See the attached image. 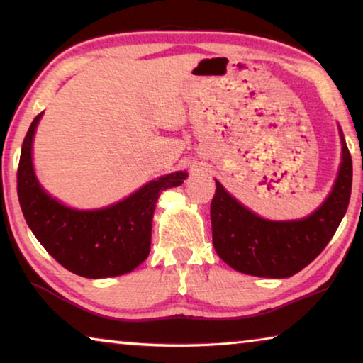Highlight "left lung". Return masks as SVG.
I'll return each mask as SVG.
<instances>
[{"label":"left lung","instance_id":"obj_1","mask_svg":"<svg viewBox=\"0 0 363 363\" xmlns=\"http://www.w3.org/2000/svg\"><path fill=\"white\" fill-rule=\"evenodd\" d=\"M350 191L352 157L344 137L335 185L324 205L304 220H262L216 182L211 201L213 246L228 266L245 274L289 277L324 251L345 215Z\"/></svg>","mask_w":363,"mask_h":363}]
</instances>
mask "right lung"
Returning <instances> with one entry per match:
<instances>
[{
  "label": "right lung",
  "instance_id": "1",
  "mask_svg": "<svg viewBox=\"0 0 363 363\" xmlns=\"http://www.w3.org/2000/svg\"><path fill=\"white\" fill-rule=\"evenodd\" d=\"M39 118L41 113L24 137L18 167V198L28 226L44 250L74 274L99 279L135 269L150 252L152 218L160 191L182 185L188 173L160 177L102 210H72L49 196L34 175L31 147Z\"/></svg>",
  "mask_w": 363,
  "mask_h": 363
}]
</instances>
